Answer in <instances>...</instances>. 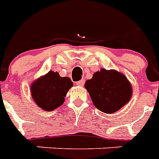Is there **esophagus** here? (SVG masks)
Segmentation results:
<instances>
[{"label": "esophagus", "mask_w": 159, "mask_h": 159, "mask_svg": "<svg viewBox=\"0 0 159 159\" xmlns=\"http://www.w3.org/2000/svg\"><path fill=\"white\" fill-rule=\"evenodd\" d=\"M84 83H85V80H80V81H78V82H76V84L77 85V86H83V84H84Z\"/></svg>", "instance_id": "1"}]
</instances>
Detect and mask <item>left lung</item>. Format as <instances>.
<instances>
[{"label":"left lung","mask_w":159,"mask_h":159,"mask_svg":"<svg viewBox=\"0 0 159 159\" xmlns=\"http://www.w3.org/2000/svg\"><path fill=\"white\" fill-rule=\"evenodd\" d=\"M85 89L97 109L111 114L124 107L132 97L133 89L126 76L116 70L100 69L87 80Z\"/></svg>","instance_id":"obj_1"}]
</instances>
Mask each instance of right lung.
<instances>
[{
  "label": "right lung",
  "instance_id": "obj_1",
  "mask_svg": "<svg viewBox=\"0 0 159 159\" xmlns=\"http://www.w3.org/2000/svg\"><path fill=\"white\" fill-rule=\"evenodd\" d=\"M72 86L69 77H62L58 72L49 70L31 83L30 93L40 108L51 111L63 105L66 93Z\"/></svg>",
  "mask_w": 159,
  "mask_h": 159
}]
</instances>
